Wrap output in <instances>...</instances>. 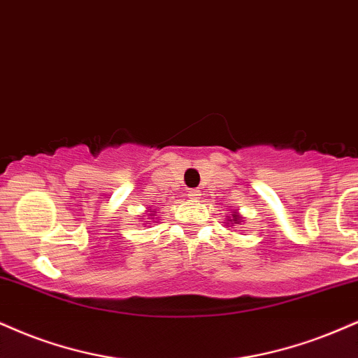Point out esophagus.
Listing matches in <instances>:
<instances>
[{
    "label": "esophagus",
    "instance_id": "1",
    "mask_svg": "<svg viewBox=\"0 0 358 358\" xmlns=\"http://www.w3.org/2000/svg\"><path fill=\"white\" fill-rule=\"evenodd\" d=\"M200 195H201L200 190H190V192H188V196L193 198V200H198V198H200Z\"/></svg>",
    "mask_w": 358,
    "mask_h": 358
}]
</instances>
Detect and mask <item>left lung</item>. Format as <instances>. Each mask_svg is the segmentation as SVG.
<instances>
[{
    "mask_svg": "<svg viewBox=\"0 0 358 358\" xmlns=\"http://www.w3.org/2000/svg\"><path fill=\"white\" fill-rule=\"evenodd\" d=\"M240 218H242V217H240V215L236 213V212H234V213H231V217H228V222H231V223H240Z\"/></svg>",
    "mask_w": 358,
    "mask_h": 358,
    "instance_id": "left-lung-1",
    "label": "left lung"
}]
</instances>
